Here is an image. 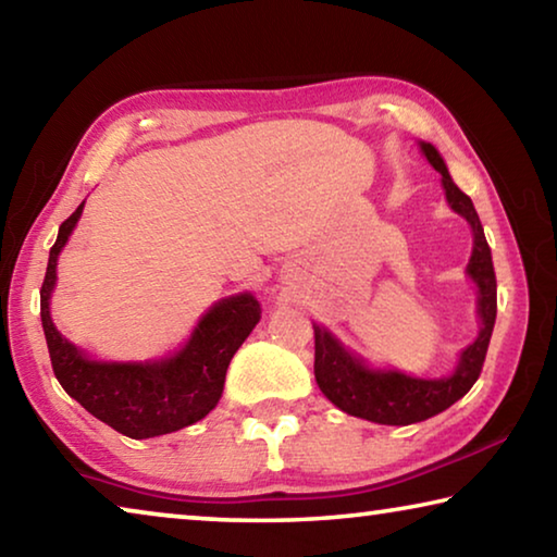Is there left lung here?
<instances>
[{"label":"left lung","mask_w":557,"mask_h":557,"mask_svg":"<svg viewBox=\"0 0 557 557\" xmlns=\"http://www.w3.org/2000/svg\"><path fill=\"white\" fill-rule=\"evenodd\" d=\"M422 154L428 162L442 174L447 201L459 215L469 221L474 231V250L467 272L479 287V317H482V332L476 342L465 348L457 371L449 379L425 381L410 379L398 371H371L361 361L344 351L336 338L326 329L314 324V379L322 393L332 400L338 410L354 418H363L379 425H412L447 410L459 398H465L471 385L476 383L479 373L484 369V358L488 342H492L494 322H496V272L492 262V248H488L482 221L474 211L465 191L451 182L445 162L437 149L422 143Z\"/></svg>","instance_id":"obj_1"}]
</instances>
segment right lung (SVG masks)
Instances as JSON below:
<instances>
[{"label":"right lung","mask_w":557,"mask_h":557,"mask_svg":"<svg viewBox=\"0 0 557 557\" xmlns=\"http://www.w3.org/2000/svg\"><path fill=\"white\" fill-rule=\"evenodd\" d=\"M81 213L83 203L61 223L41 285V324L55 379L71 398L125 437L145 440L194 425L215 408L233 354L260 322L258 299L238 295L219 301L196 326L186 348L166 361H88L69 338L55 332L49 314L55 260Z\"/></svg>","instance_id":"1"}]
</instances>
